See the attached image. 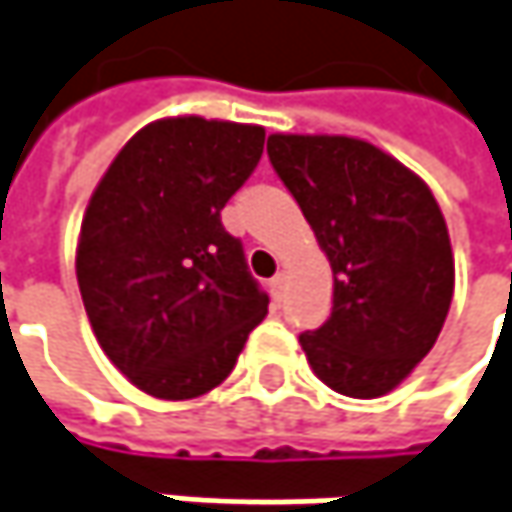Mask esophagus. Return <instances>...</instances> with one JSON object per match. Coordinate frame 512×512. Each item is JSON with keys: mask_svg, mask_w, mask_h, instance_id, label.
<instances>
[{"mask_svg": "<svg viewBox=\"0 0 512 512\" xmlns=\"http://www.w3.org/2000/svg\"><path fill=\"white\" fill-rule=\"evenodd\" d=\"M269 289H272V298H275V301H281V298H284V289H286V272H278V275L269 281Z\"/></svg>", "mask_w": 512, "mask_h": 512, "instance_id": "esophagus-1", "label": "esophagus"}]
</instances>
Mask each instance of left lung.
Wrapping results in <instances>:
<instances>
[{"label": "left lung", "instance_id": "obj_1", "mask_svg": "<svg viewBox=\"0 0 512 512\" xmlns=\"http://www.w3.org/2000/svg\"><path fill=\"white\" fill-rule=\"evenodd\" d=\"M269 162L333 269L330 318L301 333L313 374L371 400L435 347L455 292L446 220L429 185L350 136H269Z\"/></svg>", "mask_w": 512, "mask_h": 512}]
</instances>
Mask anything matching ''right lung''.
<instances>
[{
	"instance_id": "right-lung-1",
	"label": "right lung",
	"mask_w": 512,
	"mask_h": 512,
	"mask_svg": "<svg viewBox=\"0 0 512 512\" xmlns=\"http://www.w3.org/2000/svg\"><path fill=\"white\" fill-rule=\"evenodd\" d=\"M263 127L162 118L98 182L77 240V286L109 362L159 400H194L234 368L269 295L220 211L252 176Z\"/></svg>"
}]
</instances>
